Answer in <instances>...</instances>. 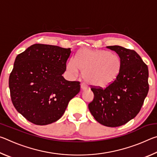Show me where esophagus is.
Masks as SVG:
<instances>
[{
    "label": "esophagus",
    "instance_id": "34e87169",
    "mask_svg": "<svg viewBox=\"0 0 157 157\" xmlns=\"http://www.w3.org/2000/svg\"><path fill=\"white\" fill-rule=\"evenodd\" d=\"M80 87H81V89L82 90V91H84V90H86L87 89V86L84 83H82L80 84Z\"/></svg>",
    "mask_w": 157,
    "mask_h": 157
}]
</instances>
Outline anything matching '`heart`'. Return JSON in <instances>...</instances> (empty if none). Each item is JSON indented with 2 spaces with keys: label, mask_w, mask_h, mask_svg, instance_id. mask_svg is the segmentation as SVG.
I'll use <instances>...</instances> for the list:
<instances>
[{
  "label": "heart",
  "mask_w": 157,
  "mask_h": 157,
  "mask_svg": "<svg viewBox=\"0 0 157 157\" xmlns=\"http://www.w3.org/2000/svg\"><path fill=\"white\" fill-rule=\"evenodd\" d=\"M121 58L107 50L82 49L75 58L67 63L66 68L73 76L82 71L84 80L95 87L104 88L112 84L120 74Z\"/></svg>",
  "instance_id": "heart-1"
}]
</instances>
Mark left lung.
Returning a JSON list of instances; mask_svg holds the SVG:
<instances>
[{
    "instance_id": "left-lung-1",
    "label": "left lung",
    "mask_w": 157,
    "mask_h": 157,
    "mask_svg": "<svg viewBox=\"0 0 157 157\" xmlns=\"http://www.w3.org/2000/svg\"><path fill=\"white\" fill-rule=\"evenodd\" d=\"M107 48L121 58V72L105 89L91 88L94 98L89 109L98 123L115 127L126 124L140 111L149 90L148 68L134 50L119 46Z\"/></svg>"
}]
</instances>
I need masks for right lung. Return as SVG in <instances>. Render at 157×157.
Returning <instances> with one entry per match:
<instances>
[{
  "label": "right lung",
  "mask_w": 157,
  "mask_h": 157,
  "mask_svg": "<svg viewBox=\"0 0 157 157\" xmlns=\"http://www.w3.org/2000/svg\"><path fill=\"white\" fill-rule=\"evenodd\" d=\"M71 48L34 44L18 55L10 73L12 102L18 113L37 125L57 121L80 91L79 82L63 77Z\"/></svg>",
  "instance_id": "right-lung-1"
}]
</instances>
